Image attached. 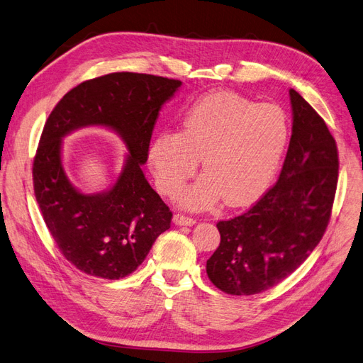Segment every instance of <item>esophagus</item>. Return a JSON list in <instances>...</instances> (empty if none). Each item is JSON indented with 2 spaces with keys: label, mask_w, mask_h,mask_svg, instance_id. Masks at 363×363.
Wrapping results in <instances>:
<instances>
[{
  "label": "esophagus",
  "mask_w": 363,
  "mask_h": 363,
  "mask_svg": "<svg viewBox=\"0 0 363 363\" xmlns=\"http://www.w3.org/2000/svg\"><path fill=\"white\" fill-rule=\"evenodd\" d=\"M173 223L178 225V226H193L196 223V220L189 217V216H184V214H174L173 217Z\"/></svg>",
  "instance_id": "34e87169"
}]
</instances>
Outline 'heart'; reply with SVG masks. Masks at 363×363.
Segmentation results:
<instances>
[{
    "label": "heart",
    "instance_id": "b5f03b06",
    "mask_svg": "<svg viewBox=\"0 0 363 363\" xmlns=\"http://www.w3.org/2000/svg\"><path fill=\"white\" fill-rule=\"evenodd\" d=\"M288 142L285 113L230 91L197 99L181 121V133L162 131L149 146L158 189L177 194L202 158L206 174L182 194L191 208L256 201L273 179Z\"/></svg>",
    "mask_w": 363,
    "mask_h": 363
}]
</instances>
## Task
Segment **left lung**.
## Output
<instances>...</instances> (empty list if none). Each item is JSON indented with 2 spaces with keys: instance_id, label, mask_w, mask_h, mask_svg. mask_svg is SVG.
Wrapping results in <instances>:
<instances>
[{
  "instance_id": "8db88e82",
  "label": "left lung",
  "mask_w": 363,
  "mask_h": 363,
  "mask_svg": "<svg viewBox=\"0 0 363 363\" xmlns=\"http://www.w3.org/2000/svg\"><path fill=\"white\" fill-rule=\"evenodd\" d=\"M292 135L277 182L247 211L217 223L220 245L206 261L211 282L253 296L306 261L330 221L339 158L321 116L291 89Z\"/></svg>"
}]
</instances>
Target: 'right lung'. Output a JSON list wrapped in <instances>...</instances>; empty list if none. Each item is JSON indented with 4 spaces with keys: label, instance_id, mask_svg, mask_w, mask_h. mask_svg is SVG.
Returning <instances> with one entry per match:
<instances>
[{
    "label": "right lung",
    "instance_id": "right-lung-1",
    "mask_svg": "<svg viewBox=\"0 0 363 363\" xmlns=\"http://www.w3.org/2000/svg\"><path fill=\"white\" fill-rule=\"evenodd\" d=\"M181 84L135 72L102 75L69 90L46 119L33 160L34 196L58 250L79 272L110 280L131 274L170 228V208L142 164L161 105ZM87 124L111 127L130 150L118 182L101 195L77 192L61 166V137Z\"/></svg>",
    "mask_w": 363,
    "mask_h": 363
}]
</instances>
